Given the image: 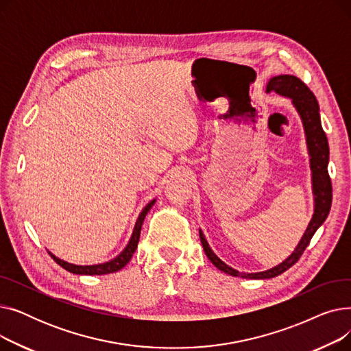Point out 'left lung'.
<instances>
[{
	"mask_svg": "<svg viewBox=\"0 0 351 351\" xmlns=\"http://www.w3.org/2000/svg\"><path fill=\"white\" fill-rule=\"evenodd\" d=\"M271 90L278 92V94L283 97L290 98L303 121L308 155H310V168L313 172L311 178H313V193H315V215H313L300 243L287 257V259L279 266H276L266 271H261V273H241L232 269L226 263H223L212 252L204 233H202V230H199L202 246H204V250L209 257V261L219 270H222L230 276H236V278L237 276H241V278H245V279H270V278H276V276H279L287 269H290L300 259V256L308 246L313 234H315L316 230L323 225L331 208V199H333V188H331V179L327 171L328 142L322 128L319 104L315 94H313V92L308 89V86L302 80H299L294 75L273 77L266 86V92H271Z\"/></svg>",
	"mask_w": 351,
	"mask_h": 351,
	"instance_id": "obj_1",
	"label": "left lung"
}]
</instances>
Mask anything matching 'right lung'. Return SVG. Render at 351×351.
Listing matches in <instances>:
<instances>
[{
  "mask_svg": "<svg viewBox=\"0 0 351 351\" xmlns=\"http://www.w3.org/2000/svg\"><path fill=\"white\" fill-rule=\"evenodd\" d=\"M154 204H155V200L149 202V204H147V205L145 206V209L141 212V215H139V217H138V220H136V225H135V229H134L131 241H129V243H128V246L125 247V250H123L119 256H117L115 259L109 261V262H106V263H101V265L77 266V265H72V263H68V262H64V261L58 259V257L53 256L52 253H49L51 257H52V259H53L55 262H57L61 267H64L65 270H68V271H71V273H75V274H108V273H115V271L121 270L122 267L126 266V263H128L129 261H131L132 254L135 253V250H136V247H138V242H139V236H141V229H142L143 219H145L146 213L149 212V209L154 206Z\"/></svg>",
  "mask_w": 351,
  "mask_h": 351,
  "instance_id": "right-lung-1",
  "label": "right lung"
}]
</instances>
